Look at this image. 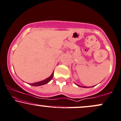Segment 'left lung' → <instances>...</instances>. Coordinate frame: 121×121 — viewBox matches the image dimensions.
Returning a JSON list of instances; mask_svg holds the SVG:
<instances>
[{"label": "left lung", "instance_id": "left-lung-1", "mask_svg": "<svg viewBox=\"0 0 121 121\" xmlns=\"http://www.w3.org/2000/svg\"><path fill=\"white\" fill-rule=\"evenodd\" d=\"M75 84H76L77 86H78V87H83V88H90V87H85V86L84 87V86H79V85H78V84H76V83H75ZM92 87H93V86H92Z\"/></svg>", "mask_w": 121, "mask_h": 121}]
</instances>
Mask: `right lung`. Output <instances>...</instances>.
<instances>
[{"label": "right lung", "instance_id": "right-lung-1", "mask_svg": "<svg viewBox=\"0 0 121 121\" xmlns=\"http://www.w3.org/2000/svg\"><path fill=\"white\" fill-rule=\"evenodd\" d=\"M53 72H54V71H53ZM53 72L52 73V74L50 76L48 77V78H46V79L43 80V81H39V82L33 83H30V84L31 86H40L44 85V84H46L47 83H48L49 82H50L51 80L52 79V78H53Z\"/></svg>", "mask_w": 121, "mask_h": 121}]
</instances>
